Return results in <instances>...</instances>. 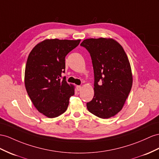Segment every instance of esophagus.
I'll use <instances>...</instances> for the list:
<instances>
[{
    "mask_svg": "<svg viewBox=\"0 0 159 159\" xmlns=\"http://www.w3.org/2000/svg\"><path fill=\"white\" fill-rule=\"evenodd\" d=\"M76 89H77V91H80L81 90H82V87L79 86V85H78V86H76Z\"/></svg>",
    "mask_w": 159,
    "mask_h": 159,
    "instance_id": "esophagus-1",
    "label": "esophagus"
}]
</instances>
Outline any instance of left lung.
I'll return each mask as SVG.
<instances>
[{
  "mask_svg": "<svg viewBox=\"0 0 159 159\" xmlns=\"http://www.w3.org/2000/svg\"><path fill=\"white\" fill-rule=\"evenodd\" d=\"M90 53L94 70V97L87 103L89 112L102 119L123 108L133 83L129 60L121 45L112 38H89L80 43Z\"/></svg>",
  "mask_w": 159,
  "mask_h": 159,
  "instance_id": "8db88e82",
  "label": "left lung"
}]
</instances>
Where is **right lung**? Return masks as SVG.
Listing matches in <instances>:
<instances>
[{
	"label": "right lung",
	"mask_w": 159,
	"mask_h": 159,
	"mask_svg": "<svg viewBox=\"0 0 159 159\" xmlns=\"http://www.w3.org/2000/svg\"><path fill=\"white\" fill-rule=\"evenodd\" d=\"M80 42L46 39L32 49L27 60L25 86L27 94L38 111L54 118L66 111L69 99L75 95V86L66 77L65 57Z\"/></svg>",
	"instance_id": "right-lung-1"
}]
</instances>
